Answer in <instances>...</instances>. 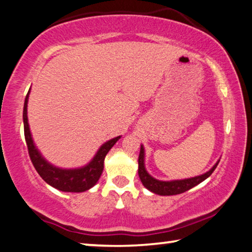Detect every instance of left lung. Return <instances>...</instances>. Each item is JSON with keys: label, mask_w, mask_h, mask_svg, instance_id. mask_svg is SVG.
<instances>
[{"label": "left lung", "mask_w": 252, "mask_h": 252, "mask_svg": "<svg viewBox=\"0 0 252 252\" xmlns=\"http://www.w3.org/2000/svg\"><path fill=\"white\" fill-rule=\"evenodd\" d=\"M220 159L213 165L212 168L204 173L202 175H197L194 177H189V179L184 180H173V181H159L155 177L152 176L150 173L146 171L145 168V151H144V146L141 145V152H139L138 156V175L141 179L144 187L151 192L155 193L158 195H176L184 193L185 191H189V189L194 188L195 185L203 182L208 177L212 174L213 171L219 164Z\"/></svg>", "instance_id": "obj_1"}]
</instances>
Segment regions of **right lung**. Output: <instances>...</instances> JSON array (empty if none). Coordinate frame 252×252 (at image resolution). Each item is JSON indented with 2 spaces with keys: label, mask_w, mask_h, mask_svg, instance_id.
<instances>
[{
  "label": "right lung",
  "mask_w": 252,
  "mask_h": 252,
  "mask_svg": "<svg viewBox=\"0 0 252 252\" xmlns=\"http://www.w3.org/2000/svg\"><path fill=\"white\" fill-rule=\"evenodd\" d=\"M30 90L31 88L29 89L26 100H24L23 125L24 137H26L29 155H30L33 166L35 167L36 172L39 173V175L42 177L45 182L51 185L52 188L59 189V191L79 193L92 189L98 182L102 170H104V160L107 153L122 136H117V137L111 138L102 144L99 147L97 153L94 154L93 159L88 164H86L85 166L76 168H61L55 166L43 158L38 147L35 146L34 142H33L30 126H29L28 122V101Z\"/></svg>",
  "instance_id": "1"
}]
</instances>
